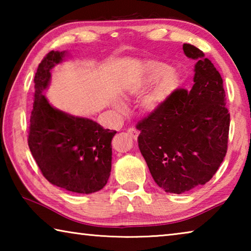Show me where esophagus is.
Wrapping results in <instances>:
<instances>
[{"label": "esophagus", "instance_id": "34e87169", "mask_svg": "<svg viewBox=\"0 0 251 251\" xmlns=\"http://www.w3.org/2000/svg\"><path fill=\"white\" fill-rule=\"evenodd\" d=\"M127 133H128L134 139H137L138 135H139V130L136 129V128H129L128 130H127Z\"/></svg>", "mask_w": 251, "mask_h": 251}]
</instances>
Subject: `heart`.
Here are the masks:
<instances>
[{"label":"heart","instance_id":"obj_1","mask_svg":"<svg viewBox=\"0 0 251 251\" xmlns=\"http://www.w3.org/2000/svg\"><path fill=\"white\" fill-rule=\"evenodd\" d=\"M157 80H159L158 82ZM156 81L157 83L154 88L143 100V108L150 114L160 113L178 88L179 77L176 72L169 71V66L164 63L148 62L143 67L142 74L138 75V77L128 87L129 92L137 94ZM115 107L122 113L126 110L125 104L121 101H117Z\"/></svg>","mask_w":251,"mask_h":251}]
</instances>
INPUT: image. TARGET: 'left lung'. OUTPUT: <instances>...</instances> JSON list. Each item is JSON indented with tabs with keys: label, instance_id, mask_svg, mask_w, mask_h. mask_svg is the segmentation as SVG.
Returning a JSON list of instances; mask_svg holds the SVG:
<instances>
[{
	"label": "left lung",
	"instance_id": "1",
	"mask_svg": "<svg viewBox=\"0 0 251 251\" xmlns=\"http://www.w3.org/2000/svg\"><path fill=\"white\" fill-rule=\"evenodd\" d=\"M195 64L190 91L176 90L160 113L137 124L138 147L152 178L166 193L205 185L226 156L230 115L223 78L201 50L182 45Z\"/></svg>",
	"mask_w": 251,
	"mask_h": 251
}]
</instances>
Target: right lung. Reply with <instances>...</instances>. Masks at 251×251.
<instances>
[{
	"label": "right lung",
	"instance_id": "add662e5",
	"mask_svg": "<svg viewBox=\"0 0 251 251\" xmlns=\"http://www.w3.org/2000/svg\"><path fill=\"white\" fill-rule=\"evenodd\" d=\"M66 55V50H52L37 67L28 147L50 184L69 192L92 194L107 184L116 130L105 129L90 118L70 115L49 103L44 92L50 71Z\"/></svg>",
	"mask_w": 251,
	"mask_h": 251
}]
</instances>
